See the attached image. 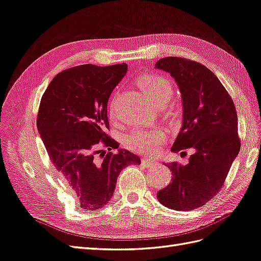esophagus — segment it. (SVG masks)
Returning a JSON list of instances; mask_svg holds the SVG:
<instances>
[{"label": "esophagus", "mask_w": 261, "mask_h": 261, "mask_svg": "<svg viewBox=\"0 0 261 261\" xmlns=\"http://www.w3.org/2000/svg\"><path fill=\"white\" fill-rule=\"evenodd\" d=\"M142 165L143 166H145V167H150V166H153V165H155V161H153V160H151V159H142Z\"/></svg>", "instance_id": "obj_1"}]
</instances>
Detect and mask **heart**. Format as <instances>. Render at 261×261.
I'll return each instance as SVG.
<instances>
[{"label": "heart", "instance_id": "b5f03b06", "mask_svg": "<svg viewBox=\"0 0 261 261\" xmlns=\"http://www.w3.org/2000/svg\"><path fill=\"white\" fill-rule=\"evenodd\" d=\"M139 86L155 106L165 105L172 94V83L163 75L149 74L142 76L139 80ZM110 118L113 121L116 120L113 109L110 111ZM165 132L162 130L137 129L126 137L125 145L136 152L150 153L154 152L159 145L165 141Z\"/></svg>", "mask_w": 261, "mask_h": 261}]
</instances>
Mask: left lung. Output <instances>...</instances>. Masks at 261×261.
Returning <instances> with one entry per match:
<instances>
[{"label":"left lung","instance_id":"1","mask_svg":"<svg viewBox=\"0 0 261 261\" xmlns=\"http://www.w3.org/2000/svg\"><path fill=\"white\" fill-rule=\"evenodd\" d=\"M155 68L171 74L182 96V128L171 151H196L186 166L167 165L171 182L158 191L156 198L170 209L193 210L220 191L239 152L237 111L226 88L203 64L168 57L156 61Z\"/></svg>","mask_w":261,"mask_h":261}]
</instances>
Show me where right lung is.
<instances>
[{"label":"right lung","instance_id":"right-lung-1","mask_svg":"<svg viewBox=\"0 0 261 261\" xmlns=\"http://www.w3.org/2000/svg\"><path fill=\"white\" fill-rule=\"evenodd\" d=\"M126 70L125 63L73 66L54 76L41 98L36 125L48 158L86 210L105 207L120 171L141 162L126 150L113 154L119 143L107 133L108 101Z\"/></svg>","mask_w":261,"mask_h":261}]
</instances>
